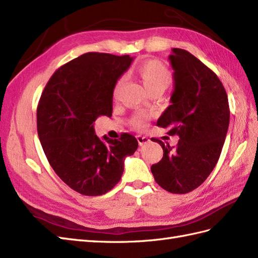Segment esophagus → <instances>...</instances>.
Instances as JSON below:
<instances>
[{"label": "esophagus", "instance_id": "1", "mask_svg": "<svg viewBox=\"0 0 258 258\" xmlns=\"http://www.w3.org/2000/svg\"><path fill=\"white\" fill-rule=\"evenodd\" d=\"M136 138H137V142H138V144H140V146H143V145L149 143V141H150L148 137H146V136H142V135H138Z\"/></svg>", "mask_w": 258, "mask_h": 258}]
</instances>
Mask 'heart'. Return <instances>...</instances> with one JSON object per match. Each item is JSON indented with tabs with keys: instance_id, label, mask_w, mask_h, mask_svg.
<instances>
[{
	"instance_id": "1",
	"label": "heart",
	"mask_w": 258,
	"mask_h": 258,
	"mask_svg": "<svg viewBox=\"0 0 258 258\" xmlns=\"http://www.w3.org/2000/svg\"><path fill=\"white\" fill-rule=\"evenodd\" d=\"M137 75L140 76L145 88L148 92L160 91L163 92L172 84V74L170 70L162 62L157 60H147L143 62L136 69ZM122 79H118L113 87V96L118 95L122 87ZM147 122V115L145 113H136L131 118V124L136 128H143Z\"/></svg>"
}]
</instances>
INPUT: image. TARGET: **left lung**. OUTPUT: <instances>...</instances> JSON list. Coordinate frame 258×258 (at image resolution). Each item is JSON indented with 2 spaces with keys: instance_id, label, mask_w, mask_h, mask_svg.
Returning <instances> with one entry per match:
<instances>
[{
  "instance_id": "left-lung-1",
  "label": "left lung",
  "mask_w": 258,
  "mask_h": 258,
  "mask_svg": "<svg viewBox=\"0 0 258 258\" xmlns=\"http://www.w3.org/2000/svg\"><path fill=\"white\" fill-rule=\"evenodd\" d=\"M174 89L157 125L177 135L176 147L159 140L162 159L151 166L156 182L170 193L197 188L219 159L230 122L227 92L215 73L183 49H172Z\"/></svg>"
}]
</instances>
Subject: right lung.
Instances as JSON below:
<instances>
[{
	"label": "right lung",
	"mask_w": 258,
	"mask_h": 258,
	"mask_svg": "<svg viewBox=\"0 0 258 258\" xmlns=\"http://www.w3.org/2000/svg\"><path fill=\"white\" fill-rule=\"evenodd\" d=\"M134 57L89 52L61 66L45 85L37 108V130L52 169L77 193L99 196L121 180L124 160L137 140L95 135L99 116L112 115L113 87Z\"/></svg>",
	"instance_id": "right-lung-1"
}]
</instances>
